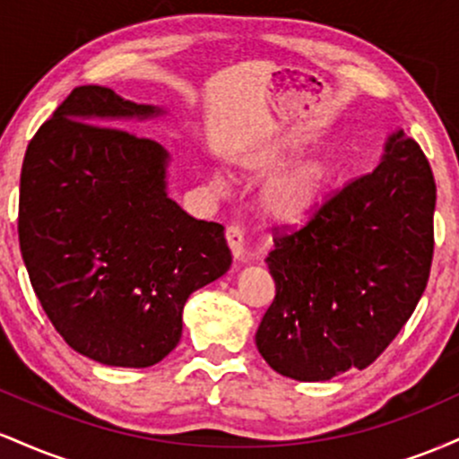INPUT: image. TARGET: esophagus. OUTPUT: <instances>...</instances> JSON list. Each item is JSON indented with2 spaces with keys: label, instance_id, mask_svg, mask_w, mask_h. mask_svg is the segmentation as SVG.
<instances>
[{
  "label": "esophagus",
  "instance_id": "esophagus-1",
  "mask_svg": "<svg viewBox=\"0 0 459 459\" xmlns=\"http://www.w3.org/2000/svg\"><path fill=\"white\" fill-rule=\"evenodd\" d=\"M226 244H229L230 252L235 255V259H244V230L239 224H229L226 226Z\"/></svg>",
  "mask_w": 459,
  "mask_h": 459
}]
</instances>
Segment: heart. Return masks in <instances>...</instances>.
<instances>
[{
  "label": "heart",
  "instance_id": "1",
  "mask_svg": "<svg viewBox=\"0 0 459 459\" xmlns=\"http://www.w3.org/2000/svg\"><path fill=\"white\" fill-rule=\"evenodd\" d=\"M291 160L287 151L267 155L259 163L263 172H273ZM330 166L325 160L313 157L289 170L272 183L263 198V209L270 218L284 224H299L319 207L330 183Z\"/></svg>",
  "mask_w": 459,
  "mask_h": 459
}]
</instances>
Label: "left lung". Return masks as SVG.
Listing matches in <instances>:
<instances>
[{
	"instance_id": "8db88e82",
	"label": "left lung",
	"mask_w": 459,
	"mask_h": 459,
	"mask_svg": "<svg viewBox=\"0 0 459 459\" xmlns=\"http://www.w3.org/2000/svg\"><path fill=\"white\" fill-rule=\"evenodd\" d=\"M434 209L428 157L397 131L380 166L336 189L304 226H273L276 298L256 330L267 365L298 382L371 365L428 287Z\"/></svg>"
}]
</instances>
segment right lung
Here are the masks:
<instances>
[{"label":"right lung","mask_w":459,"mask_h":459,"mask_svg":"<svg viewBox=\"0 0 459 459\" xmlns=\"http://www.w3.org/2000/svg\"><path fill=\"white\" fill-rule=\"evenodd\" d=\"M160 112L79 86L21 168L19 244L36 298L73 350L109 367L163 360L181 339L187 298L230 267L224 226L166 196L168 152L99 125Z\"/></svg>","instance_id":"1"}]
</instances>
